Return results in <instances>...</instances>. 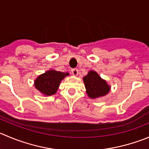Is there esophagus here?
<instances>
[{"label": "esophagus", "instance_id": "34e87169", "mask_svg": "<svg viewBox=\"0 0 149 149\" xmlns=\"http://www.w3.org/2000/svg\"><path fill=\"white\" fill-rule=\"evenodd\" d=\"M71 72H72V73H73V76H77L78 73H79V70H78V69H76V68L72 69Z\"/></svg>", "mask_w": 149, "mask_h": 149}]
</instances>
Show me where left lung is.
I'll return each instance as SVG.
<instances>
[{
	"instance_id": "8db88e82",
	"label": "left lung",
	"mask_w": 149,
	"mask_h": 149,
	"mask_svg": "<svg viewBox=\"0 0 149 149\" xmlns=\"http://www.w3.org/2000/svg\"><path fill=\"white\" fill-rule=\"evenodd\" d=\"M88 96L92 99L105 96L109 92L111 86L95 70H90L83 78Z\"/></svg>"
}]
</instances>
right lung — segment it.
Wrapping results in <instances>:
<instances>
[{
  "instance_id": "obj_1",
  "label": "right lung",
  "mask_w": 149,
  "mask_h": 149,
  "mask_svg": "<svg viewBox=\"0 0 149 149\" xmlns=\"http://www.w3.org/2000/svg\"><path fill=\"white\" fill-rule=\"evenodd\" d=\"M68 75V73L54 70H47L35 80V87L46 96L54 95L58 89L60 82Z\"/></svg>"
}]
</instances>
